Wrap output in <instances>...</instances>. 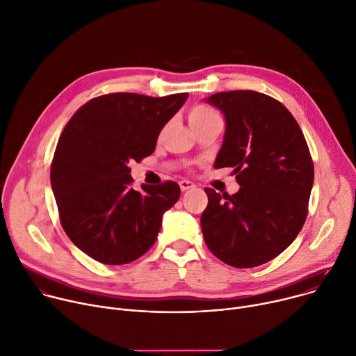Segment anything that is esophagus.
<instances>
[{
    "mask_svg": "<svg viewBox=\"0 0 356 356\" xmlns=\"http://www.w3.org/2000/svg\"><path fill=\"white\" fill-rule=\"evenodd\" d=\"M179 186H180V190H181V191H187V190H190V188H195V187H196L195 183H191V181H188V180H180V181H179Z\"/></svg>",
    "mask_w": 356,
    "mask_h": 356,
    "instance_id": "obj_1",
    "label": "esophagus"
}]
</instances>
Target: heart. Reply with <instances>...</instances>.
<instances>
[{
    "label": "heart",
    "instance_id": "obj_1",
    "mask_svg": "<svg viewBox=\"0 0 356 356\" xmlns=\"http://www.w3.org/2000/svg\"><path fill=\"white\" fill-rule=\"evenodd\" d=\"M214 116H218L213 109L204 106V105H195L188 112V123L190 126H196L199 123H203Z\"/></svg>",
    "mask_w": 356,
    "mask_h": 356
}]
</instances>
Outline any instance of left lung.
I'll use <instances>...</instances> for the list:
<instances>
[{"instance_id": "8db88e82", "label": "left lung", "mask_w": 356, "mask_h": 356, "mask_svg": "<svg viewBox=\"0 0 356 356\" xmlns=\"http://www.w3.org/2000/svg\"><path fill=\"white\" fill-rule=\"evenodd\" d=\"M225 118L214 168H233L236 195L206 187L200 224L222 263L252 268L281 254L301 232L314 183L312 157L300 124L277 99L255 90L211 95Z\"/></svg>"}]
</instances>
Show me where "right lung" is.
Masks as SVG:
<instances>
[{"mask_svg":"<svg viewBox=\"0 0 356 356\" xmlns=\"http://www.w3.org/2000/svg\"><path fill=\"white\" fill-rule=\"evenodd\" d=\"M187 96L102 95L82 105L63 127L51 186L63 230L93 260L127 264L154 244L161 216L179 200L180 187L168 180L136 191L129 163L154 152L161 127Z\"/></svg>","mask_w":356,"mask_h":356,"instance_id":"right-lung-1","label":"right lung"}]
</instances>
